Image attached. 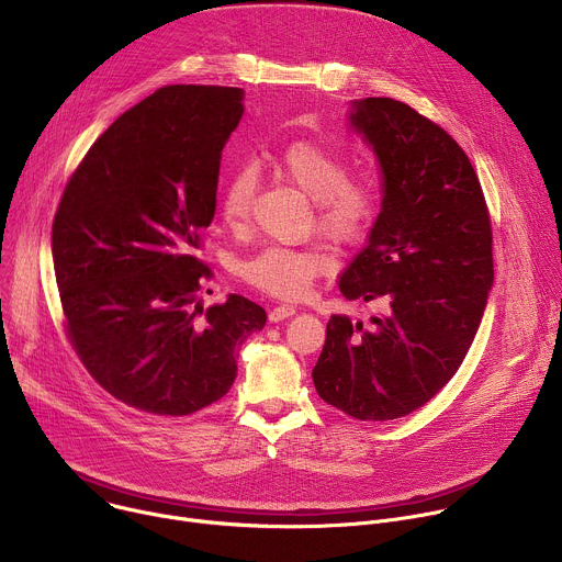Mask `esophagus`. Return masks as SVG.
<instances>
[{"mask_svg":"<svg viewBox=\"0 0 562 562\" xmlns=\"http://www.w3.org/2000/svg\"><path fill=\"white\" fill-rule=\"evenodd\" d=\"M291 315H295V306H291V304H280V306L269 311L271 323H282V319H286Z\"/></svg>","mask_w":562,"mask_h":562,"instance_id":"1","label":"esophagus"}]
</instances>
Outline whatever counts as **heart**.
Masks as SVG:
<instances>
[{
    "label": "heart",
    "instance_id": "b5f03b06",
    "mask_svg": "<svg viewBox=\"0 0 562 562\" xmlns=\"http://www.w3.org/2000/svg\"><path fill=\"white\" fill-rule=\"evenodd\" d=\"M273 169L315 200V222L338 245H353L369 231L378 211V191L367 180H349L347 165L338 150L313 139H295L276 157ZM256 173L249 167L233 171L220 191V215L237 228L254 206ZM334 258L327 249L269 247L239 265V276L249 284L284 297H304L311 282L329 273Z\"/></svg>",
    "mask_w": 562,
    "mask_h": 562
}]
</instances>
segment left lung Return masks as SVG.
<instances>
[{
	"label": "left lung",
	"instance_id": "left-lung-1",
	"mask_svg": "<svg viewBox=\"0 0 562 562\" xmlns=\"http://www.w3.org/2000/svg\"><path fill=\"white\" fill-rule=\"evenodd\" d=\"M349 126L373 150L380 213L340 276L347 300L380 302L371 325L331 315L313 367L317 395L358 420H395L453 378L494 286L492 222L458 142L391 98L353 100Z\"/></svg>",
	"mask_w": 562,
	"mask_h": 562
}]
</instances>
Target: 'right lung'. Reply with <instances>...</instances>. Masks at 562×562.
<instances>
[{"label":"right lung","instance_id":"obj_1","mask_svg":"<svg viewBox=\"0 0 562 562\" xmlns=\"http://www.w3.org/2000/svg\"><path fill=\"white\" fill-rule=\"evenodd\" d=\"M243 100L231 87L157 89L98 137L55 213L70 345L100 386L146 414L189 416L226 395L239 347L267 325L235 293L202 314L211 271L193 256Z\"/></svg>","mask_w":562,"mask_h":562}]
</instances>
